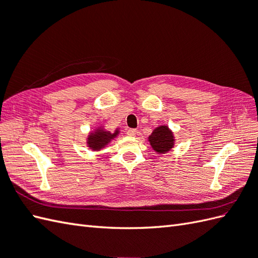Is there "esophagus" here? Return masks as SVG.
<instances>
[{"instance_id": "obj_1", "label": "esophagus", "mask_w": 258, "mask_h": 258, "mask_svg": "<svg viewBox=\"0 0 258 258\" xmlns=\"http://www.w3.org/2000/svg\"><path fill=\"white\" fill-rule=\"evenodd\" d=\"M136 133H137V131H136L135 128H128V130L126 131V134H127L128 136H134V135H136Z\"/></svg>"}]
</instances>
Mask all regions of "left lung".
Returning a JSON list of instances; mask_svg holds the SVG:
<instances>
[{
	"mask_svg": "<svg viewBox=\"0 0 258 258\" xmlns=\"http://www.w3.org/2000/svg\"><path fill=\"white\" fill-rule=\"evenodd\" d=\"M148 140L152 147L159 154L169 152V149L173 146V136L167 126H159L154 130Z\"/></svg>",
	"mask_w": 258,
	"mask_h": 258,
	"instance_id": "8db88e82",
	"label": "left lung"
}]
</instances>
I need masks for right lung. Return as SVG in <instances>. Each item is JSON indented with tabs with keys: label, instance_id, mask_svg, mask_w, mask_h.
<instances>
[{
	"label": "right lung",
	"instance_id": "right-lung-1",
	"mask_svg": "<svg viewBox=\"0 0 258 258\" xmlns=\"http://www.w3.org/2000/svg\"><path fill=\"white\" fill-rule=\"evenodd\" d=\"M115 135H116V133L111 135L109 133H106V132H104V131L98 130L94 134L90 135L89 146L93 148V149H99L102 146H104L105 144L109 142L113 136H115Z\"/></svg>",
	"mask_w": 258,
	"mask_h": 258
}]
</instances>
